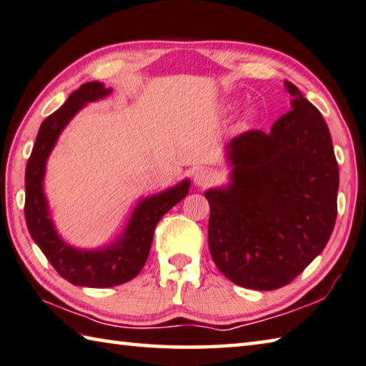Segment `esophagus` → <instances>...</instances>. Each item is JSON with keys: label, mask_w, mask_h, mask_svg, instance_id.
Instances as JSON below:
<instances>
[{"label": "esophagus", "mask_w": 366, "mask_h": 366, "mask_svg": "<svg viewBox=\"0 0 366 366\" xmlns=\"http://www.w3.org/2000/svg\"><path fill=\"white\" fill-rule=\"evenodd\" d=\"M214 181V174L209 169H197L194 172V184L197 187H206Z\"/></svg>", "instance_id": "obj_1"}]
</instances>
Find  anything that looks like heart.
Segmentation results:
<instances>
[{
    "mask_svg": "<svg viewBox=\"0 0 366 366\" xmlns=\"http://www.w3.org/2000/svg\"><path fill=\"white\" fill-rule=\"evenodd\" d=\"M256 117V112L252 110V109H247L243 112V115H242V123L243 124H248L249 122H252V118Z\"/></svg>",
    "mask_w": 366,
    "mask_h": 366,
    "instance_id": "obj_1",
    "label": "heart"
}]
</instances>
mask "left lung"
<instances>
[{"label":"left lung","mask_w":366,"mask_h":366,"mask_svg":"<svg viewBox=\"0 0 366 366\" xmlns=\"http://www.w3.org/2000/svg\"><path fill=\"white\" fill-rule=\"evenodd\" d=\"M285 89L291 110L269 132L225 145L229 181L204 192L212 261L256 291L295 280L327 247L337 214L340 168L328 126L293 83Z\"/></svg>","instance_id":"obj_1"}]
</instances>
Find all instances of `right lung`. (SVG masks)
Instances as JSON below:
<instances>
[{"mask_svg":"<svg viewBox=\"0 0 366 366\" xmlns=\"http://www.w3.org/2000/svg\"><path fill=\"white\" fill-rule=\"evenodd\" d=\"M112 94L101 81H91L73 91L67 101L39 126L25 169V221L43 254L59 275L76 287L110 288L126 283L142 270L160 219L187 197L190 179L144 197L132 209L128 222L114 242L101 248H76L59 234L44 194V176L51 152L79 110Z\"/></svg>","mask_w":366,"mask_h":366,"instance_id":"right-lung-1","label":"right lung"}]
</instances>
